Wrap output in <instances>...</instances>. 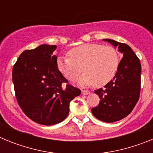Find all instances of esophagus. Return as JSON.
<instances>
[{
	"instance_id": "esophagus-1",
	"label": "esophagus",
	"mask_w": 153,
	"mask_h": 153,
	"mask_svg": "<svg viewBox=\"0 0 153 153\" xmlns=\"http://www.w3.org/2000/svg\"><path fill=\"white\" fill-rule=\"evenodd\" d=\"M82 94L84 96H86V95H88V94H90V91H89V90H82Z\"/></svg>"
}]
</instances>
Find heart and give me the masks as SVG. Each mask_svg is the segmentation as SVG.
Instances as JSON below:
<instances>
[{
	"label": "heart",
	"mask_w": 153,
	"mask_h": 153,
	"mask_svg": "<svg viewBox=\"0 0 153 153\" xmlns=\"http://www.w3.org/2000/svg\"><path fill=\"white\" fill-rule=\"evenodd\" d=\"M67 56H58L56 67L70 81L78 80L82 87L94 84L102 86L111 81L120 66V57L115 48L100 44H84L72 48Z\"/></svg>",
	"instance_id": "obj_1"
}]
</instances>
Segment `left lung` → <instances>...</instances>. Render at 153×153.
Segmentation results:
<instances>
[{"label": "left lung", "instance_id": "8db88e82", "mask_svg": "<svg viewBox=\"0 0 153 153\" xmlns=\"http://www.w3.org/2000/svg\"><path fill=\"white\" fill-rule=\"evenodd\" d=\"M122 53L118 70L104 88L95 90L100 101L91 109L99 120L113 123L122 120L132 112L139 100L141 83V64L131 47L111 39H103Z\"/></svg>", "mask_w": 153, "mask_h": 153}]
</instances>
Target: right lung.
<instances>
[{
    "mask_svg": "<svg viewBox=\"0 0 153 153\" xmlns=\"http://www.w3.org/2000/svg\"><path fill=\"white\" fill-rule=\"evenodd\" d=\"M56 45L42 44L20 55L12 70L16 98L30 120L41 125L62 122L70 111V102L80 94L66 85L67 79L56 67Z\"/></svg>",
    "mask_w": 153,
    "mask_h": 153,
    "instance_id": "add662e5",
    "label": "right lung"
}]
</instances>
